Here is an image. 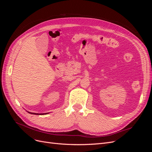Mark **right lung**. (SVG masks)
I'll list each match as a JSON object with an SVG mask.
<instances>
[{"label": "right lung", "instance_id": "obj_1", "mask_svg": "<svg viewBox=\"0 0 152 152\" xmlns=\"http://www.w3.org/2000/svg\"><path fill=\"white\" fill-rule=\"evenodd\" d=\"M29 113H31V114H34V115H45V114H48L49 113H32V112H28Z\"/></svg>", "mask_w": 152, "mask_h": 152}]
</instances>
